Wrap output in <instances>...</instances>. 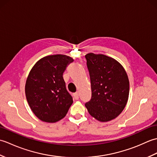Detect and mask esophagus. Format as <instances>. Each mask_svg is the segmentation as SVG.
<instances>
[{"instance_id": "esophagus-1", "label": "esophagus", "mask_w": 157, "mask_h": 157, "mask_svg": "<svg viewBox=\"0 0 157 157\" xmlns=\"http://www.w3.org/2000/svg\"><path fill=\"white\" fill-rule=\"evenodd\" d=\"M73 97H74V98L75 100H78L79 99V94L78 92H75L73 94Z\"/></svg>"}]
</instances>
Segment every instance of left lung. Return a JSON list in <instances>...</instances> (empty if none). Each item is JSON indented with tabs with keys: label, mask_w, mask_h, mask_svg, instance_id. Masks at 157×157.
Returning a JSON list of instances; mask_svg holds the SVG:
<instances>
[{
	"label": "left lung",
	"mask_w": 157,
	"mask_h": 157,
	"mask_svg": "<svg viewBox=\"0 0 157 157\" xmlns=\"http://www.w3.org/2000/svg\"><path fill=\"white\" fill-rule=\"evenodd\" d=\"M85 57L92 90L91 99L86 107L98 121H111L123 111L128 102V75L122 65L109 56L89 53Z\"/></svg>",
	"instance_id": "obj_1"
}]
</instances>
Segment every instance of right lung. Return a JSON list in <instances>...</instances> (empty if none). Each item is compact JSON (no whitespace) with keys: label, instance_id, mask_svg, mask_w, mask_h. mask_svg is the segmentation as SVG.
Segmentation results:
<instances>
[{"label":"right lung","instance_id":"1","mask_svg":"<svg viewBox=\"0 0 157 157\" xmlns=\"http://www.w3.org/2000/svg\"><path fill=\"white\" fill-rule=\"evenodd\" d=\"M73 61L68 56H45L36 63L25 84V96L29 107L42 121L55 123L67 113L73 98L67 90L63 73Z\"/></svg>","mask_w":157,"mask_h":157}]
</instances>
